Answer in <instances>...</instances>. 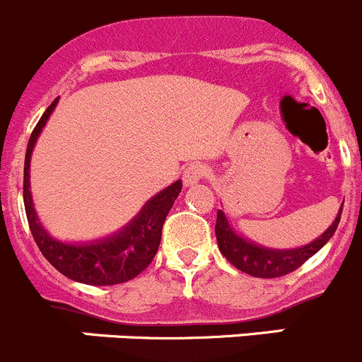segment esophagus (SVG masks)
<instances>
[{
  "label": "esophagus",
  "mask_w": 362,
  "mask_h": 362,
  "mask_svg": "<svg viewBox=\"0 0 362 362\" xmlns=\"http://www.w3.org/2000/svg\"><path fill=\"white\" fill-rule=\"evenodd\" d=\"M209 174V168L204 163H192L185 168L183 172V183L185 187H192V185L199 183L201 179H204Z\"/></svg>",
  "instance_id": "esophagus-1"
}]
</instances>
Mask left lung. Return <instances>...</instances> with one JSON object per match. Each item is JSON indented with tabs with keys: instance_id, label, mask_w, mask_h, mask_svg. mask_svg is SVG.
<instances>
[{
	"instance_id": "obj_1",
	"label": "left lung",
	"mask_w": 362,
	"mask_h": 362,
	"mask_svg": "<svg viewBox=\"0 0 362 362\" xmlns=\"http://www.w3.org/2000/svg\"><path fill=\"white\" fill-rule=\"evenodd\" d=\"M341 211L343 204L339 208L336 218H334L332 226H329V229L322 236L313 240L308 245L297 247V249H268V247L257 245V243L240 236L230 227L226 213L222 209H218L215 226L216 242H218L220 252L226 256V259L233 267L238 268V270L245 272V274L252 275V277L261 279L282 277V275L290 274V272L302 267L309 257L315 256L332 238V235L338 229L339 220H341Z\"/></svg>"
}]
</instances>
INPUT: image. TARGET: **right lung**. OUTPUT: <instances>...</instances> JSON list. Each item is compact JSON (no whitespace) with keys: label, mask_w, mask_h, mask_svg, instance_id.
Instances as JSON below:
<instances>
[{"label":"right lung","mask_w":362,"mask_h":362,"mask_svg":"<svg viewBox=\"0 0 362 362\" xmlns=\"http://www.w3.org/2000/svg\"><path fill=\"white\" fill-rule=\"evenodd\" d=\"M57 103L58 98L47 106L44 115L37 122L30 136L26 158H24L23 197L33 240L39 245L42 256L60 274L72 281L90 284V286H112V284L132 281L140 272L146 270L153 257L156 256L163 222L174 206L183 183L175 181L153 199H149L132 222L108 238L95 240L90 243H65L53 238L42 227L33 208L32 192H30V160H32L37 139L53 113Z\"/></svg>","instance_id":"right-lung-1"}]
</instances>
